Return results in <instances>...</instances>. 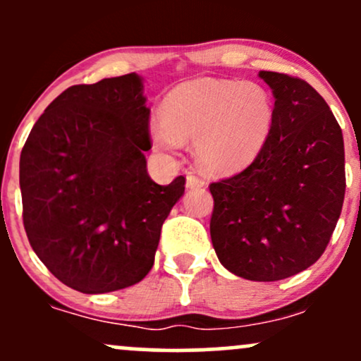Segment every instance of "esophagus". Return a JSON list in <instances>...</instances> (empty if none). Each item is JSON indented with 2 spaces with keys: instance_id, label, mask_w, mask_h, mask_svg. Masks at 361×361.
<instances>
[{
  "instance_id": "esophagus-1",
  "label": "esophagus",
  "mask_w": 361,
  "mask_h": 361,
  "mask_svg": "<svg viewBox=\"0 0 361 361\" xmlns=\"http://www.w3.org/2000/svg\"><path fill=\"white\" fill-rule=\"evenodd\" d=\"M204 185H205V181L202 180L200 176L193 175V173H190V175L186 176V186H188V188H200V186H204Z\"/></svg>"
}]
</instances>
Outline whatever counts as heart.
I'll return each mask as SVG.
<instances>
[{
	"label": "heart",
	"mask_w": 361,
	"mask_h": 361,
	"mask_svg": "<svg viewBox=\"0 0 361 361\" xmlns=\"http://www.w3.org/2000/svg\"><path fill=\"white\" fill-rule=\"evenodd\" d=\"M275 103L255 81L198 78L168 93L152 139L163 151L195 140V156L207 171L229 175L250 166L270 139Z\"/></svg>",
	"instance_id": "obj_1"
}]
</instances>
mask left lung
<instances>
[{
	"label": "left lung",
	"instance_id": "8db88e82",
	"mask_svg": "<svg viewBox=\"0 0 361 361\" xmlns=\"http://www.w3.org/2000/svg\"><path fill=\"white\" fill-rule=\"evenodd\" d=\"M275 97L267 146L210 183V238L224 267L255 281L297 275L321 258L345 200L343 132L324 98L288 74L259 71Z\"/></svg>",
	"mask_w": 361,
	"mask_h": 361
}]
</instances>
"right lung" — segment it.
<instances>
[{"label": "right lung", "instance_id": "1", "mask_svg": "<svg viewBox=\"0 0 361 361\" xmlns=\"http://www.w3.org/2000/svg\"><path fill=\"white\" fill-rule=\"evenodd\" d=\"M142 80L74 85L37 120L20 156L23 226L47 270L78 292L130 287L154 264L185 176L151 180Z\"/></svg>", "mask_w": 361, "mask_h": 361}]
</instances>
